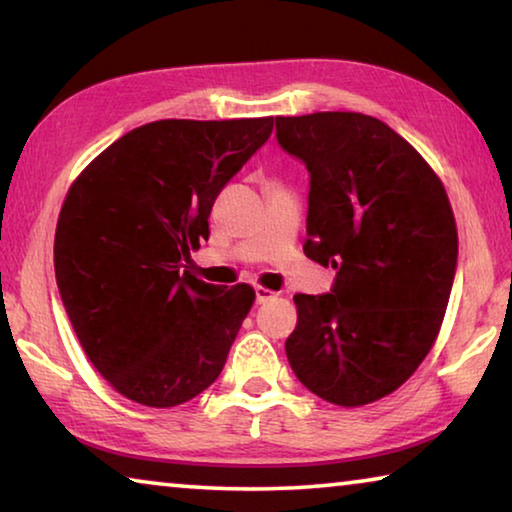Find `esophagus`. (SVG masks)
Wrapping results in <instances>:
<instances>
[{
    "mask_svg": "<svg viewBox=\"0 0 512 512\" xmlns=\"http://www.w3.org/2000/svg\"><path fill=\"white\" fill-rule=\"evenodd\" d=\"M271 298H275V291L266 289V287H255V300L259 305L266 303V300H271Z\"/></svg>",
    "mask_w": 512,
    "mask_h": 512,
    "instance_id": "obj_1",
    "label": "esophagus"
}]
</instances>
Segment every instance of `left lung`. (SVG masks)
<instances>
[{"mask_svg":"<svg viewBox=\"0 0 512 512\" xmlns=\"http://www.w3.org/2000/svg\"><path fill=\"white\" fill-rule=\"evenodd\" d=\"M310 173L305 255L337 271L330 294H296L285 351L323 401L358 408L399 389L440 332L458 262L449 198L412 145L351 111L275 118Z\"/></svg>","mask_w":512,"mask_h":512,"instance_id":"1","label":"left lung"}]
</instances>
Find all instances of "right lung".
I'll use <instances>...</instances> for the list:
<instances>
[{"label": "right lung", "instance_id": "right-lung-1", "mask_svg": "<svg viewBox=\"0 0 512 512\" xmlns=\"http://www.w3.org/2000/svg\"><path fill=\"white\" fill-rule=\"evenodd\" d=\"M271 132L273 118L157 120L72 182L56 285L88 360L129 401L173 408L223 371L255 291L207 285L184 262L209 237L218 193Z\"/></svg>", "mask_w": 512, "mask_h": 512}]
</instances>
